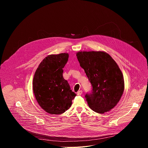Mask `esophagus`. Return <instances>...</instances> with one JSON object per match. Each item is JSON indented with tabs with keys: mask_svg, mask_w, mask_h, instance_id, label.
Wrapping results in <instances>:
<instances>
[{
	"mask_svg": "<svg viewBox=\"0 0 148 148\" xmlns=\"http://www.w3.org/2000/svg\"><path fill=\"white\" fill-rule=\"evenodd\" d=\"M82 90L78 91L77 92V95H82Z\"/></svg>",
	"mask_w": 148,
	"mask_h": 148,
	"instance_id": "1",
	"label": "esophagus"
}]
</instances>
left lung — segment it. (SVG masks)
Here are the masks:
<instances>
[{
	"label": "left lung",
	"instance_id": "left-lung-1",
	"mask_svg": "<svg viewBox=\"0 0 148 148\" xmlns=\"http://www.w3.org/2000/svg\"><path fill=\"white\" fill-rule=\"evenodd\" d=\"M77 57L91 84V91L85 95L88 106L99 114L110 111L124 91L123 75L116 62L103 51H80Z\"/></svg>",
	"mask_w": 148,
	"mask_h": 148
}]
</instances>
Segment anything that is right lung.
<instances>
[{
	"instance_id": "1",
	"label": "right lung",
	"mask_w": 148,
	"mask_h": 148,
	"mask_svg": "<svg viewBox=\"0 0 148 148\" xmlns=\"http://www.w3.org/2000/svg\"><path fill=\"white\" fill-rule=\"evenodd\" d=\"M68 59L67 53L50 55L41 62L34 74L33 88L36 99L50 114L64 113L76 96L62 76Z\"/></svg>"
}]
</instances>
